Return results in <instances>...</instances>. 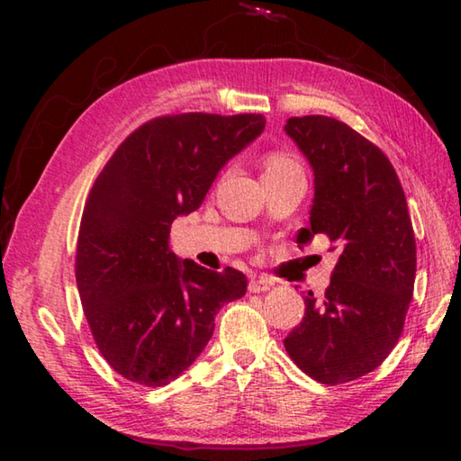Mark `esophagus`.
Instances as JSON below:
<instances>
[{"label":"esophagus","instance_id":"34e87169","mask_svg":"<svg viewBox=\"0 0 461 461\" xmlns=\"http://www.w3.org/2000/svg\"><path fill=\"white\" fill-rule=\"evenodd\" d=\"M270 286H272V280H270V278H264V276H260V278H249L248 291H249V293H264V291H268Z\"/></svg>","mask_w":461,"mask_h":461}]
</instances>
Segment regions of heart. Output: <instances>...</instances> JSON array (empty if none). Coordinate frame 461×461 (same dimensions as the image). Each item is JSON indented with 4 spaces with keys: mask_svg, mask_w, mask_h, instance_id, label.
I'll return each instance as SVG.
<instances>
[{
    "mask_svg": "<svg viewBox=\"0 0 461 461\" xmlns=\"http://www.w3.org/2000/svg\"><path fill=\"white\" fill-rule=\"evenodd\" d=\"M288 170H301L299 162H296L288 152L272 150L264 156V176L288 173Z\"/></svg>",
    "mask_w": 461,
    "mask_h": 461,
    "instance_id": "b5f03b06",
    "label": "heart"
}]
</instances>
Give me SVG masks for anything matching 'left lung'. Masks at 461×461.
Segmentation results:
<instances>
[{"mask_svg": "<svg viewBox=\"0 0 461 461\" xmlns=\"http://www.w3.org/2000/svg\"><path fill=\"white\" fill-rule=\"evenodd\" d=\"M315 175L307 244L330 238L339 260L321 301L305 296V317L285 338L299 368L321 384L376 370L399 341L412 299L417 246L407 199L386 154L327 115L286 122Z\"/></svg>", "mask_w": 461, "mask_h": 461, "instance_id": "left-lung-1", "label": "left lung"}]
</instances>
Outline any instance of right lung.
Returning a JSON list of instances; mask_svg holds the SVG:
<instances>
[{
    "label": "right lung",
    "instance_id": "right-lung-1",
    "mask_svg": "<svg viewBox=\"0 0 461 461\" xmlns=\"http://www.w3.org/2000/svg\"><path fill=\"white\" fill-rule=\"evenodd\" d=\"M264 123L260 113L160 115L131 131L93 183L77 288L97 349L126 380L156 388L181 376L212 339L217 311L246 294L240 270L178 262L168 240Z\"/></svg>",
    "mask_w": 461,
    "mask_h": 461
}]
</instances>
